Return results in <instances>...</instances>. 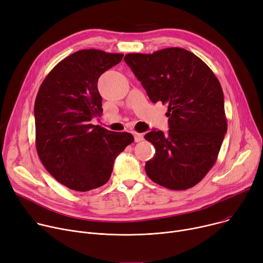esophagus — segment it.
Returning <instances> with one entry per match:
<instances>
[{"label":"esophagus","instance_id":"obj_1","mask_svg":"<svg viewBox=\"0 0 263 263\" xmlns=\"http://www.w3.org/2000/svg\"><path fill=\"white\" fill-rule=\"evenodd\" d=\"M133 135H134V141L137 143V142H141L144 139V134L143 133H137V132H133Z\"/></svg>","mask_w":263,"mask_h":263}]
</instances>
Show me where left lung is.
<instances>
[{"mask_svg":"<svg viewBox=\"0 0 263 263\" xmlns=\"http://www.w3.org/2000/svg\"><path fill=\"white\" fill-rule=\"evenodd\" d=\"M125 61L150 100L168 106V134L153 129L145 135L155 148L147 176L172 190L194 187L216 163L227 131L219 80L205 62L180 47L128 54Z\"/></svg>","mask_w":263,"mask_h":263,"instance_id":"left-lung-1","label":"left lung"}]
</instances>
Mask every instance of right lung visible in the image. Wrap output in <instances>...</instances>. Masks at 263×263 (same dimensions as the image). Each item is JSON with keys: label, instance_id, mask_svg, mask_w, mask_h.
I'll use <instances>...</instances> for the list:
<instances>
[{"label": "right lung", "instance_id": "1", "mask_svg": "<svg viewBox=\"0 0 263 263\" xmlns=\"http://www.w3.org/2000/svg\"><path fill=\"white\" fill-rule=\"evenodd\" d=\"M122 54L81 49L60 61L43 80L34 101L36 148L46 170L76 191L106 184L117 155L134 142L128 132L91 124L102 113L98 78Z\"/></svg>", "mask_w": 263, "mask_h": 263}]
</instances>
